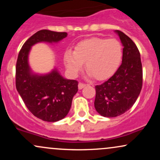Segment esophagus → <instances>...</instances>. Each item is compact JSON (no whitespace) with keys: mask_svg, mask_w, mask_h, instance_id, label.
<instances>
[{"mask_svg":"<svg viewBox=\"0 0 160 160\" xmlns=\"http://www.w3.org/2000/svg\"><path fill=\"white\" fill-rule=\"evenodd\" d=\"M86 86V84H85V83H82V82H79V84H78L79 89H82V88L85 87Z\"/></svg>","mask_w":160,"mask_h":160,"instance_id":"1","label":"esophagus"}]
</instances>
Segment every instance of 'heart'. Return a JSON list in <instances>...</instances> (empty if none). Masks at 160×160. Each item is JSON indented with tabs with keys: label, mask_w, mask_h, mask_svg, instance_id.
<instances>
[{
	"label": "heart",
	"mask_w": 160,
	"mask_h": 160,
	"mask_svg": "<svg viewBox=\"0 0 160 160\" xmlns=\"http://www.w3.org/2000/svg\"><path fill=\"white\" fill-rule=\"evenodd\" d=\"M122 46L115 38H92L79 42L74 51L67 50L64 61L70 72L76 75L85 64L88 76L103 80L111 78L120 66Z\"/></svg>",
	"instance_id": "obj_1"
}]
</instances>
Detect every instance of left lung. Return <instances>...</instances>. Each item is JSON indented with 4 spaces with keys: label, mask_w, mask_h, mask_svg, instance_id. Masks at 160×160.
I'll list each match as a JSON object with an SVG mask.
<instances>
[{
    "label": "left lung",
    "mask_w": 160,
    "mask_h": 160,
    "mask_svg": "<svg viewBox=\"0 0 160 160\" xmlns=\"http://www.w3.org/2000/svg\"><path fill=\"white\" fill-rule=\"evenodd\" d=\"M115 32L123 46L122 64L107 81L95 86V108L105 117H118L128 111L142 88V65L138 49L123 32L119 30Z\"/></svg>",
    "instance_id": "left-lung-1"
}]
</instances>
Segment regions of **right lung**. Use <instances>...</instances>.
I'll return each instance as SVG.
<instances>
[{"instance_id":"1","label":"right lung","mask_w":160,"mask_h":160,"mask_svg":"<svg viewBox=\"0 0 160 160\" xmlns=\"http://www.w3.org/2000/svg\"><path fill=\"white\" fill-rule=\"evenodd\" d=\"M66 32L40 30L29 38L20 49L16 67V87L28 109L36 117L47 122L65 118L78 91V82L64 78L58 70L47 74H34L28 65L33 45L40 42L58 43Z\"/></svg>"}]
</instances>
